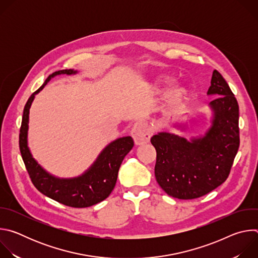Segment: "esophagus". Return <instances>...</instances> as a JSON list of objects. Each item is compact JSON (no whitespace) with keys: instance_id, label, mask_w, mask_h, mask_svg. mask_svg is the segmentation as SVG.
Here are the masks:
<instances>
[{"instance_id":"esophagus-1","label":"esophagus","mask_w":258,"mask_h":258,"mask_svg":"<svg viewBox=\"0 0 258 258\" xmlns=\"http://www.w3.org/2000/svg\"><path fill=\"white\" fill-rule=\"evenodd\" d=\"M131 136L133 137L136 145H143L148 143L152 136V132L146 121L140 120L134 124Z\"/></svg>"}]
</instances>
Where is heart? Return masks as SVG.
<instances>
[{"label": "heart", "mask_w": 258, "mask_h": 258, "mask_svg": "<svg viewBox=\"0 0 258 258\" xmlns=\"http://www.w3.org/2000/svg\"><path fill=\"white\" fill-rule=\"evenodd\" d=\"M187 96V91L185 88H182L180 86L174 87L169 91L167 94V105L171 108L177 107L182 103V101L186 99Z\"/></svg>", "instance_id": "heart-1"}]
</instances>
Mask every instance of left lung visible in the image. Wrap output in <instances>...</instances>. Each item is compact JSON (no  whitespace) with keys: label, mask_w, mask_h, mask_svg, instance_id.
Returning a JSON list of instances; mask_svg holds the SVG:
<instances>
[{"label":"left lung","mask_w":258,"mask_h":258,"mask_svg":"<svg viewBox=\"0 0 258 258\" xmlns=\"http://www.w3.org/2000/svg\"><path fill=\"white\" fill-rule=\"evenodd\" d=\"M207 94L217 97L210 102L214 119L205 137L189 142L176 135L160 133L151 138L156 149V180L173 198H199L222 185L239 149V105L217 70L212 73Z\"/></svg>","instance_id":"left-lung-1"}]
</instances>
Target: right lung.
I'll return each instance as SVG.
<instances>
[{
  "label": "right lung",
  "mask_w": 258,
  "mask_h": 258,
  "mask_svg": "<svg viewBox=\"0 0 258 258\" xmlns=\"http://www.w3.org/2000/svg\"><path fill=\"white\" fill-rule=\"evenodd\" d=\"M71 69L58 70L52 73L44 85L27 100L19 133V149L28 175L33 186L47 197L69 207L84 208L106 199L115 187L120 164L125 155L133 149L132 137L120 138L109 144L98 157L95 164L82 176L71 179H59L47 173L32 158L26 143L29 107L34 98L51 80L58 75H72Z\"/></svg>",
  "instance_id": "add662e5"
}]
</instances>
